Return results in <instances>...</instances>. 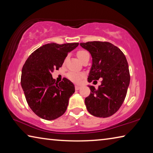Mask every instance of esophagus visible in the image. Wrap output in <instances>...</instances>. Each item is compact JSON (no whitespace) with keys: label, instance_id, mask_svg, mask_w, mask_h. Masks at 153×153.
Returning <instances> with one entry per match:
<instances>
[{"label":"esophagus","instance_id":"esophagus-1","mask_svg":"<svg viewBox=\"0 0 153 153\" xmlns=\"http://www.w3.org/2000/svg\"><path fill=\"white\" fill-rule=\"evenodd\" d=\"M80 88H81V86H77V85H76V86H75V89H76V90H79Z\"/></svg>","mask_w":153,"mask_h":153}]
</instances>
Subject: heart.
<instances>
[{
  "label": "heart",
  "mask_w": 153,
  "mask_h": 153,
  "mask_svg": "<svg viewBox=\"0 0 153 153\" xmlns=\"http://www.w3.org/2000/svg\"><path fill=\"white\" fill-rule=\"evenodd\" d=\"M77 57L81 61L84 60L87 57H90V55L88 52L85 50H79L77 52ZM84 74L80 72H77L74 71H69L67 74V77L70 81L75 83H79L82 82V80L84 78Z\"/></svg>",
  "instance_id": "1"
}]
</instances>
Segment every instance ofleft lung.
<instances>
[{
	"mask_svg": "<svg viewBox=\"0 0 153 153\" xmlns=\"http://www.w3.org/2000/svg\"><path fill=\"white\" fill-rule=\"evenodd\" d=\"M80 46L92 57L88 82L102 79L98 88L89 86L91 92L85 98L87 110L95 117H110L120 109L126 97L130 81L128 61L123 52L110 42L92 41Z\"/></svg>",
	"mask_w": 153,
	"mask_h": 153,
	"instance_id": "obj_1",
	"label": "left lung"
}]
</instances>
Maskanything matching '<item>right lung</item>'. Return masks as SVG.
I'll return each mask as SVG.
<instances>
[{
    "label": "right lung",
    "instance_id": "add662e5",
    "mask_svg": "<svg viewBox=\"0 0 153 153\" xmlns=\"http://www.w3.org/2000/svg\"><path fill=\"white\" fill-rule=\"evenodd\" d=\"M78 45L53 42L43 45L31 54L23 66L22 87L29 107L40 118L54 120L66 111L74 85L65 77L56 82L52 73L59 70L69 52Z\"/></svg>",
    "mask_w": 153,
    "mask_h": 153
}]
</instances>
